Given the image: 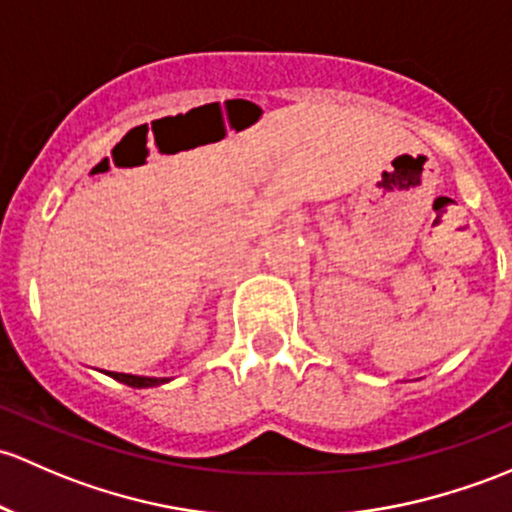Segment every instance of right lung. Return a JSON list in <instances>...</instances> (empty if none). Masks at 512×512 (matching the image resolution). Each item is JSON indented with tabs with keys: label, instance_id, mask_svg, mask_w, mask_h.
Instances as JSON below:
<instances>
[{
	"label": "right lung",
	"instance_id": "right-lung-1",
	"mask_svg": "<svg viewBox=\"0 0 512 512\" xmlns=\"http://www.w3.org/2000/svg\"><path fill=\"white\" fill-rule=\"evenodd\" d=\"M110 375L129 387H154V385L166 383V378H142V375H127V373H110Z\"/></svg>",
	"mask_w": 512,
	"mask_h": 512
}]
</instances>
